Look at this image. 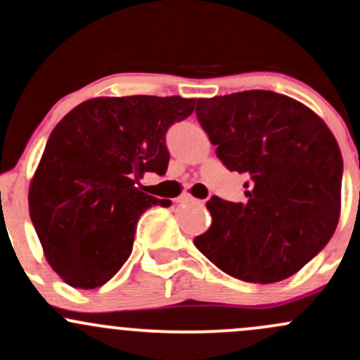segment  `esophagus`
<instances>
[{
    "label": "esophagus",
    "instance_id": "obj_1",
    "mask_svg": "<svg viewBox=\"0 0 360 360\" xmlns=\"http://www.w3.org/2000/svg\"><path fill=\"white\" fill-rule=\"evenodd\" d=\"M179 202H199V200L194 199L192 195H184V197H180Z\"/></svg>",
    "mask_w": 360,
    "mask_h": 360
}]
</instances>
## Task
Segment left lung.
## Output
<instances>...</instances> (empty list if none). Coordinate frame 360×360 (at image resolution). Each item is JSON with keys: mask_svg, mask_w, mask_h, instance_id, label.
I'll use <instances>...</instances> for the list:
<instances>
[{"mask_svg": "<svg viewBox=\"0 0 360 360\" xmlns=\"http://www.w3.org/2000/svg\"><path fill=\"white\" fill-rule=\"evenodd\" d=\"M197 120L230 172L249 176L245 202L212 195V223L194 245L223 273L274 283L295 274L333 237L343 160L309 108L273 91L197 99Z\"/></svg>", "mask_w": 360, "mask_h": 360, "instance_id": "1", "label": "left lung"}]
</instances>
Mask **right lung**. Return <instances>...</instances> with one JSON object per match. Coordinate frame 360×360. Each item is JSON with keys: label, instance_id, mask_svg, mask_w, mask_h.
<instances>
[{"label": "right lung", "instance_id": "1", "mask_svg": "<svg viewBox=\"0 0 360 360\" xmlns=\"http://www.w3.org/2000/svg\"><path fill=\"white\" fill-rule=\"evenodd\" d=\"M180 96L96 98L55 127L29 191L32 225L51 268L73 288L110 281L130 257L139 218L172 200L135 187L165 175L166 132L191 117Z\"/></svg>", "mask_w": 360, "mask_h": 360}]
</instances>
